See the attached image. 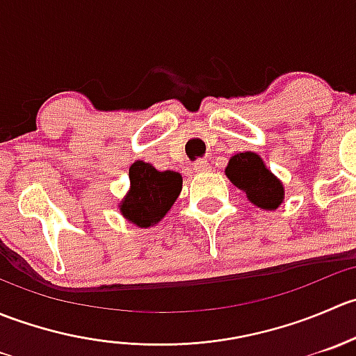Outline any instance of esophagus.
<instances>
[{"label":"esophagus","instance_id":"34e87169","mask_svg":"<svg viewBox=\"0 0 356 356\" xmlns=\"http://www.w3.org/2000/svg\"><path fill=\"white\" fill-rule=\"evenodd\" d=\"M193 170H195L196 174H204V172L210 170V163L204 160H198L195 165H193Z\"/></svg>","mask_w":356,"mask_h":356}]
</instances>
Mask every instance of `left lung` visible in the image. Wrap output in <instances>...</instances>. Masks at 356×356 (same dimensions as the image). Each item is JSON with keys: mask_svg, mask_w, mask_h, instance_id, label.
<instances>
[{"mask_svg": "<svg viewBox=\"0 0 356 356\" xmlns=\"http://www.w3.org/2000/svg\"><path fill=\"white\" fill-rule=\"evenodd\" d=\"M225 175L236 188L246 193L248 200L258 208L275 210L284 200L281 181L265 167L257 153H239L229 160Z\"/></svg>", "mask_w": 356, "mask_h": 356, "instance_id": "left-lung-1", "label": "left lung"}]
</instances>
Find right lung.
I'll return each mask as SVG.
<instances>
[{"label": "right lung", "instance_id": "obj_1", "mask_svg": "<svg viewBox=\"0 0 356 356\" xmlns=\"http://www.w3.org/2000/svg\"><path fill=\"white\" fill-rule=\"evenodd\" d=\"M131 191L120 203V211L139 227L155 225L165 217L182 189L181 174L158 172L153 165L136 161L129 168Z\"/></svg>", "mask_w": 356, "mask_h": 356}]
</instances>
